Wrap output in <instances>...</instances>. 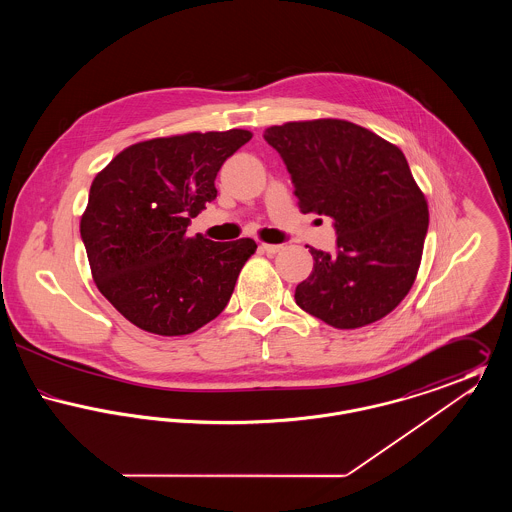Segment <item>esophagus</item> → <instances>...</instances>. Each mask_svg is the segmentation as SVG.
Wrapping results in <instances>:
<instances>
[{
	"label": "esophagus",
	"mask_w": 512,
	"mask_h": 512,
	"mask_svg": "<svg viewBox=\"0 0 512 512\" xmlns=\"http://www.w3.org/2000/svg\"><path fill=\"white\" fill-rule=\"evenodd\" d=\"M261 249L265 251V253H268V255H274V253H278L280 249H282V245H276V244H261Z\"/></svg>",
	"instance_id": "1"
}]
</instances>
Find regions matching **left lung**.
I'll list each match as a JSON object with an SVG mask.
<instances>
[{
  "label": "left lung",
  "instance_id": "8db88e82",
  "mask_svg": "<svg viewBox=\"0 0 512 512\" xmlns=\"http://www.w3.org/2000/svg\"><path fill=\"white\" fill-rule=\"evenodd\" d=\"M292 176L301 213L334 220L336 253L311 247L313 272L295 303L351 330L391 313L413 288L428 232V205L403 151L340 119L265 130Z\"/></svg>",
  "mask_w": 512,
  "mask_h": 512
}]
</instances>
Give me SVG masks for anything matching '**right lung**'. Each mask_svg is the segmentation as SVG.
Masks as SVG:
<instances>
[{
	"label": "right lung",
	"mask_w": 512,
	"mask_h": 512,
	"mask_svg": "<svg viewBox=\"0 0 512 512\" xmlns=\"http://www.w3.org/2000/svg\"><path fill=\"white\" fill-rule=\"evenodd\" d=\"M249 140L238 128L155 138L126 147L94 178L80 236L99 292L138 328L192 334L228 305L257 244L190 238L188 226Z\"/></svg>",
	"instance_id": "1"
}]
</instances>
